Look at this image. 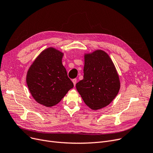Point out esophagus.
<instances>
[{
    "label": "esophagus",
    "instance_id": "1",
    "mask_svg": "<svg viewBox=\"0 0 153 153\" xmlns=\"http://www.w3.org/2000/svg\"><path fill=\"white\" fill-rule=\"evenodd\" d=\"M72 81L73 84H74V85L75 86V85H76V82H77V79H72Z\"/></svg>",
    "mask_w": 153,
    "mask_h": 153
}]
</instances>
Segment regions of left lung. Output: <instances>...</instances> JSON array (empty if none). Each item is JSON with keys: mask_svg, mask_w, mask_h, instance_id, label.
<instances>
[{"mask_svg": "<svg viewBox=\"0 0 153 153\" xmlns=\"http://www.w3.org/2000/svg\"><path fill=\"white\" fill-rule=\"evenodd\" d=\"M84 102L92 110L108 105L117 95L120 81L109 55L96 50L84 55V78L76 84Z\"/></svg>", "mask_w": 153, "mask_h": 153, "instance_id": "1", "label": "left lung"}]
</instances>
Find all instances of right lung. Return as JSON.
I'll return each mask as SVG.
<instances>
[{
  "label": "right lung",
  "instance_id": "1",
  "mask_svg": "<svg viewBox=\"0 0 153 153\" xmlns=\"http://www.w3.org/2000/svg\"><path fill=\"white\" fill-rule=\"evenodd\" d=\"M63 55L55 48L46 49L27 71L26 82L30 94L36 102L45 107L58 104L74 87L62 65Z\"/></svg>",
  "mask_w": 153,
  "mask_h": 153
}]
</instances>
